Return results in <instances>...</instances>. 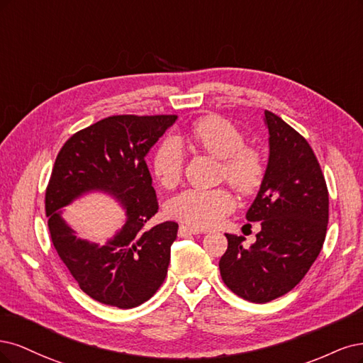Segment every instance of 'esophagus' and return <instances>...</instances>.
I'll return each mask as SVG.
<instances>
[{
    "mask_svg": "<svg viewBox=\"0 0 363 363\" xmlns=\"http://www.w3.org/2000/svg\"><path fill=\"white\" fill-rule=\"evenodd\" d=\"M197 233H202V230L197 229V228L186 226V225L179 226V235H181V237H185V235H197Z\"/></svg>",
    "mask_w": 363,
    "mask_h": 363,
    "instance_id": "esophagus-1",
    "label": "esophagus"
}]
</instances>
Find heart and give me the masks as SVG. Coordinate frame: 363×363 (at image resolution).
<instances>
[{"label":"heart","mask_w":363,"mask_h":363,"mask_svg":"<svg viewBox=\"0 0 363 363\" xmlns=\"http://www.w3.org/2000/svg\"><path fill=\"white\" fill-rule=\"evenodd\" d=\"M191 142L221 160V174L240 191H252L262 178L259 155L245 147V137L232 122L208 116L197 121L190 130ZM154 173L158 181L174 185L182 174L184 150L177 138L162 140L154 155ZM235 208V199L225 190L189 189L173 196L167 203V214L182 223L196 228H214Z\"/></svg>","instance_id":"1"}]
</instances>
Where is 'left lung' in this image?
<instances>
[{
  "instance_id": "8db88e82",
  "label": "left lung",
  "mask_w": 363,
  "mask_h": 363,
  "mask_svg": "<svg viewBox=\"0 0 363 363\" xmlns=\"http://www.w3.org/2000/svg\"><path fill=\"white\" fill-rule=\"evenodd\" d=\"M268 130L267 169L249 221L261 230L249 249L244 237L226 233L228 250L218 262L226 286L244 300L267 303L286 294L309 272L325 238L329 193L312 147L272 111L264 113Z\"/></svg>"
}]
</instances>
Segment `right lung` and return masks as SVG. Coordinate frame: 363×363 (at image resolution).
<instances>
[{"label":"right lung","instance_id":"right-lung-1","mask_svg":"<svg viewBox=\"0 0 363 363\" xmlns=\"http://www.w3.org/2000/svg\"><path fill=\"white\" fill-rule=\"evenodd\" d=\"M178 116H111L81 130L58 152L45 194L54 247L79 288L119 309L140 306L164 282L178 223L145 228L158 213L146 155ZM102 192L125 209L123 228L104 246L79 239L62 207Z\"/></svg>","mask_w":363,"mask_h":363}]
</instances>
